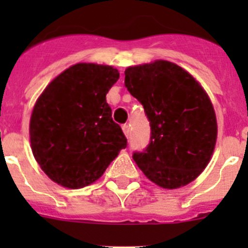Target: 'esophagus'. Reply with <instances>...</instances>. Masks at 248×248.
<instances>
[{"label": "esophagus", "instance_id": "1", "mask_svg": "<svg viewBox=\"0 0 248 248\" xmlns=\"http://www.w3.org/2000/svg\"><path fill=\"white\" fill-rule=\"evenodd\" d=\"M123 133H124V135H125L126 138L129 137V134H130V129H129V125H123Z\"/></svg>", "mask_w": 248, "mask_h": 248}]
</instances>
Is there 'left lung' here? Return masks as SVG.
<instances>
[{
	"instance_id": "obj_1",
	"label": "left lung",
	"mask_w": 248,
	"mask_h": 248,
	"mask_svg": "<svg viewBox=\"0 0 248 248\" xmlns=\"http://www.w3.org/2000/svg\"><path fill=\"white\" fill-rule=\"evenodd\" d=\"M125 87L144 107L150 144L133 159L149 180L174 190L194 181L214 154L217 120L211 99L180 65L157 59L128 67Z\"/></svg>"
}]
</instances>
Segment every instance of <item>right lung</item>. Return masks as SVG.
<instances>
[{"label": "right lung", "mask_w": 248, "mask_h": 248, "mask_svg": "<svg viewBox=\"0 0 248 248\" xmlns=\"http://www.w3.org/2000/svg\"><path fill=\"white\" fill-rule=\"evenodd\" d=\"M119 79L111 65L77 63L54 78L36 100L31 149L45 174L67 189L97 181L126 146L111 119L107 93Z\"/></svg>", "instance_id": "add662e5"}]
</instances>
